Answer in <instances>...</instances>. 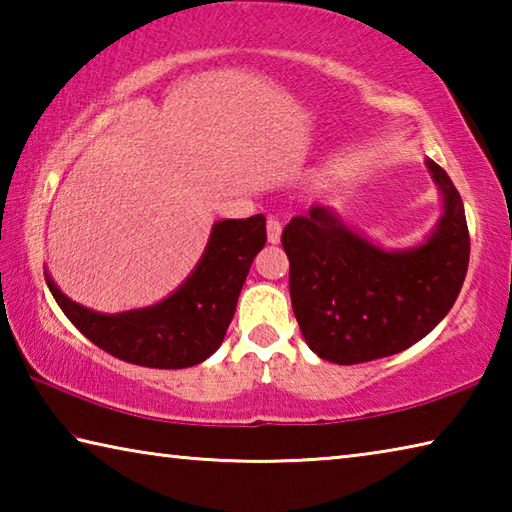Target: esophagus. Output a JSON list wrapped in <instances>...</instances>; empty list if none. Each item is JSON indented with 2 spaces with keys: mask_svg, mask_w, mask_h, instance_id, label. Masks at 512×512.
Returning <instances> with one entry per match:
<instances>
[{
  "mask_svg": "<svg viewBox=\"0 0 512 512\" xmlns=\"http://www.w3.org/2000/svg\"><path fill=\"white\" fill-rule=\"evenodd\" d=\"M266 232H268V244H280V237H282V223L271 216V219L266 221Z\"/></svg>",
  "mask_w": 512,
  "mask_h": 512,
  "instance_id": "1",
  "label": "esophagus"
}]
</instances>
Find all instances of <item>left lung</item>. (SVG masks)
<instances>
[{
    "label": "left lung",
    "mask_w": 512,
    "mask_h": 512,
    "mask_svg": "<svg viewBox=\"0 0 512 512\" xmlns=\"http://www.w3.org/2000/svg\"><path fill=\"white\" fill-rule=\"evenodd\" d=\"M427 169L443 194V214L420 246L379 248L325 205L284 228L293 314L320 359L352 366L391 357L424 339L454 307L470 262V232L445 169L433 160Z\"/></svg>",
    "instance_id": "obj_1"
}]
</instances>
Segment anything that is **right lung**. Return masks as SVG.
I'll return each instance as SVG.
<instances>
[{
  "label": "right lung",
  "instance_id": "obj_1",
  "mask_svg": "<svg viewBox=\"0 0 512 512\" xmlns=\"http://www.w3.org/2000/svg\"><path fill=\"white\" fill-rule=\"evenodd\" d=\"M266 244V219H225L212 225L201 262L158 305L99 314L69 300L45 273L47 287L74 327L101 350L135 366L178 370L219 350L255 255Z\"/></svg>",
  "mask_w": 512,
  "mask_h": 512
}]
</instances>
